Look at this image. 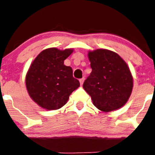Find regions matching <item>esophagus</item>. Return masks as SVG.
<instances>
[{
	"mask_svg": "<svg viewBox=\"0 0 155 155\" xmlns=\"http://www.w3.org/2000/svg\"><path fill=\"white\" fill-rule=\"evenodd\" d=\"M79 81H80V84H81V85H83V84H84V78L80 79Z\"/></svg>",
	"mask_w": 155,
	"mask_h": 155,
	"instance_id": "1",
	"label": "esophagus"
}]
</instances>
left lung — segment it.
<instances>
[{"label":"left lung","mask_w":155,"mask_h":155,"mask_svg":"<svg viewBox=\"0 0 155 155\" xmlns=\"http://www.w3.org/2000/svg\"><path fill=\"white\" fill-rule=\"evenodd\" d=\"M92 72L83 87L93 103L104 112L117 110L127 103L133 90V76L123 59L105 49L90 51Z\"/></svg>","instance_id":"1"}]
</instances>
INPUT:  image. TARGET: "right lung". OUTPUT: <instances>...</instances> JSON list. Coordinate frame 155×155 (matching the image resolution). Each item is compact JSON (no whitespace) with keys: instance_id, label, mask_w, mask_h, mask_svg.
Here are the masks:
<instances>
[{"instance_id":"1","label":"right lung","mask_w":155,"mask_h":155,"mask_svg":"<svg viewBox=\"0 0 155 155\" xmlns=\"http://www.w3.org/2000/svg\"><path fill=\"white\" fill-rule=\"evenodd\" d=\"M72 52L73 49H46L30 65L25 77L26 88L34 102L43 108H62L80 87L79 81L73 78L72 68L64 65Z\"/></svg>"}]
</instances>
